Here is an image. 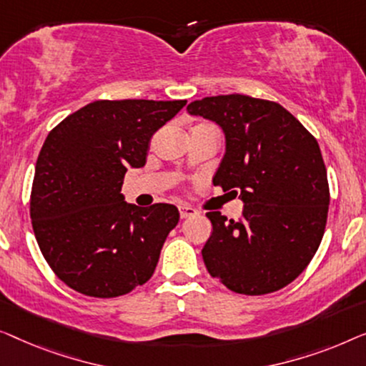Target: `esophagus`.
I'll use <instances>...</instances> for the list:
<instances>
[{
	"instance_id": "1",
	"label": "esophagus",
	"mask_w": 366,
	"mask_h": 366,
	"mask_svg": "<svg viewBox=\"0 0 366 366\" xmlns=\"http://www.w3.org/2000/svg\"><path fill=\"white\" fill-rule=\"evenodd\" d=\"M179 214H181V219H187L197 214V210L189 207V205H179Z\"/></svg>"
}]
</instances>
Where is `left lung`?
I'll return each mask as SVG.
<instances>
[{
	"mask_svg": "<svg viewBox=\"0 0 366 366\" xmlns=\"http://www.w3.org/2000/svg\"><path fill=\"white\" fill-rule=\"evenodd\" d=\"M187 111L222 129L212 182L244 202L239 220L207 212L209 274L244 295L280 290L307 269L325 232L330 192L317 139L285 107L244 94L204 97Z\"/></svg>",
	"mask_w": 366,
	"mask_h": 366,
	"instance_id": "left-lung-1",
	"label": "left lung"
}]
</instances>
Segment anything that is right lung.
Listing matches in <instances>:
<instances>
[{"label": "right lung", "mask_w": 366, "mask_h": 366, "mask_svg": "<svg viewBox=\"0 0 366 366\" xmlns=\"http://www.w3.org/2000/svg\"><path fill=\"white\" fill-rule=\"evenodd\" d=\"M187 101H94L48 134L36 161L29 214L51 269L73 290L126 295L151 279L179 222L172 204L137 207L121 194L127 169Z\"/></svg>", "instance_id": "1"}]
</instances>
